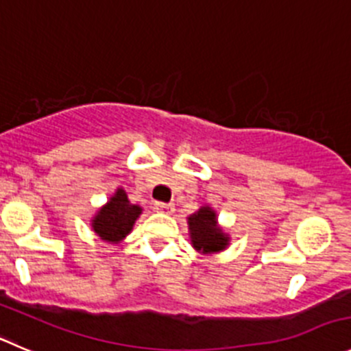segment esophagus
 Instances as JSON below:
<instances>
[{"instance_id":"esophagus-1","label":"esophagus","mask_w":351,"mask_h":351,"mask_svg":"<svg viewBox=\"0 0 351 351\" xmlns=\"http://www.w3.org/2000/svg\"><path fill=\"white\" fill-rule=\"evenodd\" d=\"M155 210H156V212L172 213V212H173V203H162V202H156V203H155Z\"/></svg>"}]
</instances>
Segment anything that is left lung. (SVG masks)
Returning a JSON list of instances; mask_svg holds the SVG:
<instances>
[{
	"label": "left lung",
	"mask_w": 351,
	"mask_h": 351,
	"mask_svg": "<svg viewBox=\"0 0 351 351\" xmlns=\"http://www.w3.org/2000/svg\"><path fill=\"white\" fill-rule=\"evenodd\" d=\"M191 245L203 255H212L228 248L229 236L217 223V213L212 206L205 205L188 217Z\"/></svg>",
	"instance_id": "8db88e82"
}]
</instances>
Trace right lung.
<instances>
[{"label": "right lung", "mask_w": 351, "mask_h": 351, "mask_svg": "<svg viewBox=\"0 0 351 351\" xmlns=\"http://www.w3.org/2000/svg\"><path fill=\"white\" fill-rule=\"evenodd\" d=\"M141 212V206L132 205L125 191L119 188L115 195L108 199V203L103 205L93 217L91 228L103 241L120 243L132 231V226Z\"/></svg>", "instance_id": "right-lung-1"}]
</instances>
